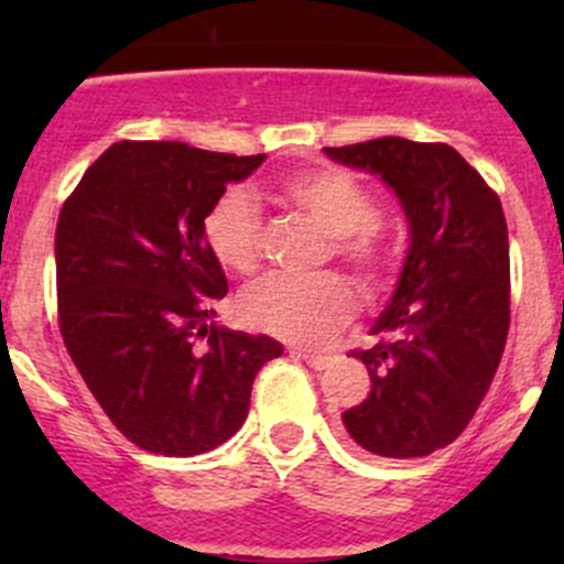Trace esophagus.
I'll return each mask as SVG.
<instances>
[{"label": "esophagus", "instance_id": "esophagus-1", "mask_svg": "<svg viewBox=\"0 0 564 564\" xmlns=\"http://www.w3.org/2000/svg\"><path fill=\"white\" fill-rule=\"evenodd\" d=\"M292 357H297V360L308 362V366L316 368V371L327 368V362H329L327 355H318V351H305V349H292Z\"/></svg>", "mask_w": 564, "mask_h": 564}]
</instances>
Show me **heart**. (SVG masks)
<instances>
[{"label": "heart", "instance_id": "obj_1", "mask_svg": "<svg viewBox=\"0 0 564 564\" xmlns=\"http://www.w3.org/2000/svg\"><path fill=\"white\" fill-rule=\"evenodd\" d=\"M283 196L333 237V250L362 281H377L382 250L371 231L379 207L368 187L344 169H311L283 180ZM204 242L220 267L250 272L261 256V213L242 187H229L204 215ZM355 292L338 275L297 278L272 272L240 294V316L253 329L294 344H324L355 314Z\"/></svg>", "mask_w": 564, "mask_h": 564}]
</instances>
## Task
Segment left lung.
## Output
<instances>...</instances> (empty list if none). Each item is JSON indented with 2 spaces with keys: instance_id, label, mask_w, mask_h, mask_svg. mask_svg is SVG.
Returning a JSON list of instances; mask_svg holds the SVG:
<instances>
[{
  "instance_id": "left-lung-1",
  "label": "left lung",
  "mask_w": 564,
  "mask_h": 564,
  "mask_svg": "<svg viewBox=\"0 0 564 564\" xmlns=\"http://www.w3.org/2000/svg\"><path fill=\"white\" fill-rule=\"evenodd\" d=\"M377 174L409 224V250L377 344L357 351L366 401L340 414L349 440L382 458H420L456 442L494 382L510 327V248L499 196L447 144L384 135L324 147Z\"/></svg>"
}]
</instances>
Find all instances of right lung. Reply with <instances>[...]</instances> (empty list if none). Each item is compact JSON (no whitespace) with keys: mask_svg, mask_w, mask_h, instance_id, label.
Returning <instances> with one entry per match:
<instances>
[{"mask_svg":"<svg viewBox=\"0 0 564 564\" xmlns=\"http://www.w3.org/2000/svg\"><path fill=\"white\" fill-rule=\"evenodd\" d=\"M264 158L119 141L62 207V338L108 420L141 451L185 458L224 445L246 423L256 373L283 355L270 335L209 322L229 286L204 242V215Z\"/></svg>","mask_w":564,"mask_h":564,"instance_id":"obj_1","label":"right lung"}]
</instances>
